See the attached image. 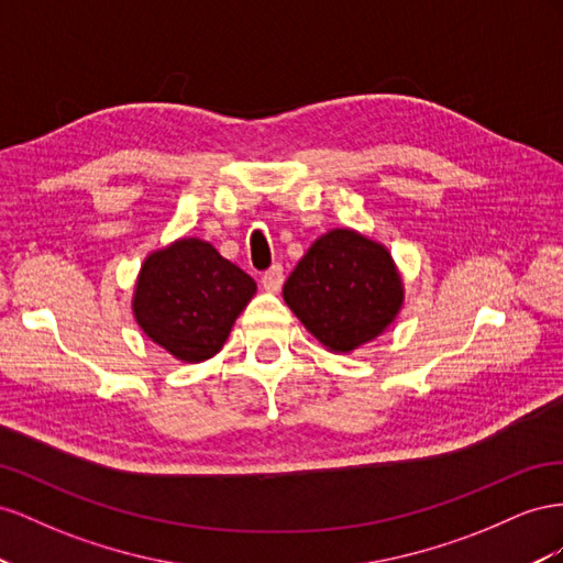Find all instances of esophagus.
<instances>
[{
	"mask_svg": "<svg viewBox=\"0 0 563 563\" xmlns=\"http://www.w3.org/2000/svg\"><path fill=\"white\" fill-rule=\"evenodd\" d=\"M283 280H285V276H283V266L280 264H273L262 276V285H264L266 292H278Z\"/></svg>",
	"mask_w": 563,
	"mask_h": 563,
	"instance_id": "34e87169",
	"label": "esophagus"
}]
</instances>
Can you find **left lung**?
Returning a JSON list of instances; mask_svg holds the SVG:
<instances>
[{
    "mask_svg": "<svg viewBox=\"0 0 563 563\" xmlns=\"http://www.w3.org/2000/svg\"><path fill=\"white\" fill-rule=\"evenodd\" d=\"M283 299L330 353H351L394 325L406 285L387 245L356 229H330L285 280Z\"/></svg>",
    "mask_w": 563,
    "mask_h": 563,
    "instance_id": "obj_1",
    "label": "left lung"
}]
</instances>
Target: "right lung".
<instances>
[{
    "mask_svg": "<svg viewBox=\"0 0 563 563\" xmlns=\"http://www.w3.org/2000/svg\"><path fill=\"white\" fill-rule=\"evenodd\" d=\"M256 283L202 238H176L143 260L132 295L141 332L181 363H202L227 344Z\"/></svg>",
    "mask_w": 563,
    "mask_h": 563,
    "instance_id": "1",
    "label": "right lung"
}]
</instances>
